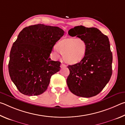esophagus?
I'll use <instances>...</instances> for the list:
<instances>
[{"label": "esophagus", "instance_id": "esophagus-1", "mask_svg": "<svg viewBox=\"0 0 125 125\" xmlns=\"http://www.w3.org/2000/svg\"><path fill=\"white\" fill-rule=\"evenodd\" d=\"M65 67H66V65L64 64H63V63H62V64H61V68H65Z\"/></svg>", "mask_w": 125, "mask_h": 125}]
</instances>
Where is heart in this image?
Wrapping results in <instances>:
<instances>
[{
    "instance_id": "heart-1",
    "label": "heart",
    "mask_w": 125,
    "mask_h": 125,
    "mask_svg": "<svg viewBox=\"0 0 125 125\" xmlns=\"http://www.w3.org/2000/svg\"><path fill=\"white\" fill-rule=\"evenodd\" d=\"M88 46L85 40L82 39L65 37L57 42L54 54L63 55L64 62L70 65L81 62L86 56Z\"/></svg>"
}]
</instances>
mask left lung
Wrapping results in <instances>:
<instances>
[{
  "instance_id": "left-lung-1",
  "label": "left lung",
  "mask_w": 125,
  "mask_h": 125,
  "mask_svg": "<svg viewBox=\"0 0 125 125\" xmlns=\"http://www.w3.org/2000/svg\"><path fill=\"white\" fill-rule=\"evenodd\" d=\"M71 36L85 40L88 46L84 60L68 65L70 74L67 85L75 95L90 98L100 93L110 79L113 70V54L109 38L95 27L78 26L68 31Z\"/></svg>"
}]
</instances>
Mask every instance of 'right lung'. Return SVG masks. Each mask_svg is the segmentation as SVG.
<instances>
[{
  "mask_svg": "<svg viewBox=\"0 0 125 125\" xmlns=\"http://www.w3.org/2000/svg\"><path fill=\"white\" fill-rule=\"evenodd\" d=\"M64 33L60 27L43 24L26 27L19 33L10 51L8 68L22 94L39 95L47 90L51 76L61 68V62L49 57Z\"/></svg>",
  "mask_w": 125,
  "mask_h": 125,
  "instance_id": "obj_1",
  "label": "right lung"
}]
</instances>
